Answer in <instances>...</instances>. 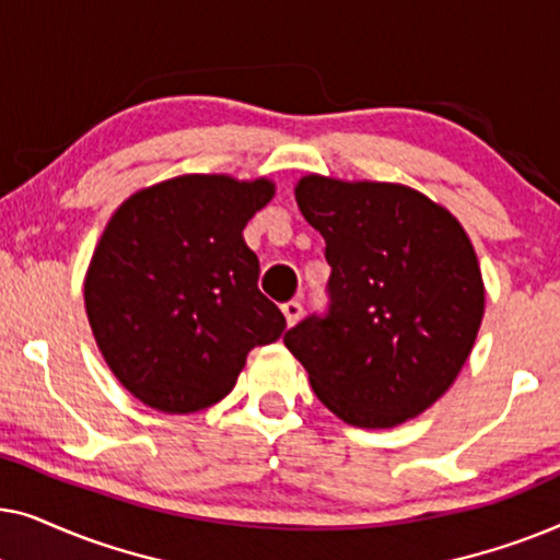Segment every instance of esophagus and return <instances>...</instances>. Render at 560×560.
<instances>
[{"instance_id":"esophagus-1","label":"esophagus","mask_w":560,"mask_h":560,"mask_svg":"<svg viewBox=\"0 0 560 560\" xmlns=\"http://www.w3.org/2000/svg\"><path fill=\"white\" fill-rule=\"evenodd\" d=\"M301 313H303L301 301H288V303H282V316H285L288 326L298 324V318H301Z\"/></svg>"}]
</instances>
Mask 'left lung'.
<instances>
[{
  "label": "left lung",
  "instance_id": "left-lung-1",
  "mask_svg": "<svg viewBox=\"0 0 560 560\" xmlns=\"http://www.w3.org/2000/svg\"><path fill=\"white\" fill-rule=\"evenodd\" d=\"M298 209L326 242L328 311L285 347L343 423L393 428L431 408L462 372L485 316V282L456 217L400 183L305 175Z\"/></svg>",
  "mask_w": 560,
  "mask_h": 560
}]
</instances>
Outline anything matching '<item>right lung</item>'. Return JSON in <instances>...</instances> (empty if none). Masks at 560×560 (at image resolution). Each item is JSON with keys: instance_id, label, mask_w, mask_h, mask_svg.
Segmentation results:
<instances>
[{"instance_id": "obj_1", "label": "right lung", "mask_w": 560, "mask_h": 560, "mask_svg": "<svg viewBox=\"0 0 560 560\" xmlns=\"http://www.w3.org/2000/svg\"><path fill=\"white\" fill-rule=\"evenodd\" d=\"M275 196L267 178L178 175L114 211L83 298L98 351L150 408L196 412L232 393L247 354L285 316L257 288L244 226Z\"/></svg>"}]
</instances>
